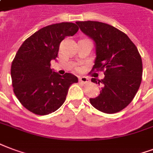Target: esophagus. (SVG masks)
Instances as JSON below:
<instances>
[{
    "instance_id": "obj_1",
    "label": "esophagus",
    "mask_w": 153,
    "mask_h": 153,
    "mask_svg": "<svg viewBox=\"0 0 153 153\" xmlns=\"http://www.w3.org/2000/svg\"><path fill=\"white\" fill-rule=\"evenodd\" d=\"M79 81L81 83H83V84H86V83H89V79L85 76H81V77L79 78Z\"/></svg>"
}]
</instances>
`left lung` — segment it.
I'll list each match as a JSON object with an SVG mask.
<instances>
[{"instance_id":"1","label":"left lung","mask_w":153,"mask_h":153,"mask_svg":"<svg viewBox=\"0 0 153 153\" xmlns=\"http://www.w3.org/2000/svg\"><path fill=\"white\" fill-rule=\"evenodd\" d=\"M81 31L94 39L96 59L91 72L102 71V80L91 81L102 86L100 95L90 98L94 108L105 114L121 111L131 102L142 81L143 64L137 48L127 34L108 24L76 22Z\"/></svg>"}]
</instances>
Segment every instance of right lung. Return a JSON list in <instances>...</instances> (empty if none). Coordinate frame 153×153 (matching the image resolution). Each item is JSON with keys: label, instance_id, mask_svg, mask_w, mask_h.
Segmentation results:
<instances>
[{"label": "right lung", "instance_id": "right-lung-1", "mask_svg": "<svg viewBox=\"0 0 153 153\" xmlns=\"http://www.w3.org/2000/svg\"><path fill=\"white\" fill-rule=\"evenodd\" d=\"M78 30L72 22L52 24L26 39L18 49L11 65L13 92L32 113L46 115L58 110L71 85L78 82L76 76L68 72L60 76L51 68L62 40L73 36Z\"/></svg>", "mask_w": 153, "mask_h": 153}]
</instances>
